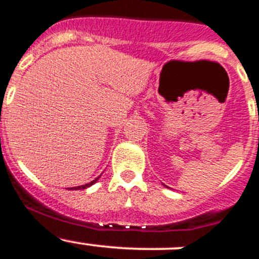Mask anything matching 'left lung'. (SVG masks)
Masks as SVG:
<instances>
[{
  "label": "left lung",
  "mask_w": 259,
  "mask_h": 259,
  "mask_svg": "<svg viewBox=\"0 0 259 259\" xmlns=\"http://www.w3.org/2000/svg\"><path fill=\"white\" fill-rule=\"evenodd\" d=\"M163 185H165V184H163ZM165 187H166V188H168V187H167V185H165Z\"/></svg>",
  "instance_id": "left-lung-1"
}]
</instances>
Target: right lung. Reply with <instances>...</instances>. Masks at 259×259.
Instances as JSON below:
<instances>
[{"label": "right lung", "mask_w": 259, "mask_h": 259, "mask_svg": "<svg viewBox=\"0 0 259 259\" xmlns=\"http://www.w3.org/2000/svg\"><path fill=\"white\" fill-rule=\"evenodd\" d=\"M101 176H98V178H96L94 179L93 181H91V183H88V184H85V185H80V187H74V188H70V190H80V189H87V188H89V187H92V185L94 184V183H96L97 180H98V179H100Z\"/></svg>", "instance_id": "obj_1"}]
</instances>
